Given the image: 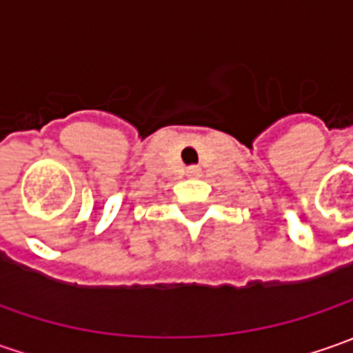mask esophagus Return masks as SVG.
<instances>
[{
	"label": "esophagus",
	"instance_id": "1",
	"mask_svg": "<svg viewBox=\"0 0 353 353\" xmlns=\"http://www.w3.org/2000/svg\"><path fill=\"white\" fill-rule=\"evenodd\" d=\"M188 172H190V174H198V172H200V169H198V167H190V169H188Z\"/></svg>",
	"mask_w": 353,
	"mask_h": 353
}]
</instances>
